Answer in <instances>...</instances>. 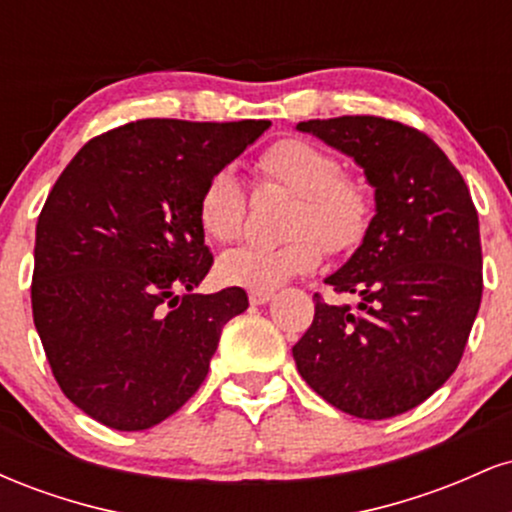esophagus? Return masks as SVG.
<instances>
[{
	"mask_svg": "<svg viewBox=\"0 0 512 512\" xmlns=\"http://www.w3.org/2000/svg\"><path fill=\"white\" fill-rule=\"evenodd\" d=\"M250 303L252 305H264L274 298V291H250Z\"/></svg>",
	"mask_w": 512,
	"mask_h": 512,
	"instance_id": "1",
	"label": "esophagus"
}]
</instances>
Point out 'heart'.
I'll return each instance as SVG.
<instances>
[{"instance_id":"heart-1","label":"heart","mask_w":512,"mask_h":512,"mask_svg":"<svg viewBox=\"0 0 512 512\" xmlns=\"http://www.w3.org/2000/svg\"><path fill=\"white\" fill-rule=\"evenodd\" d=\"M267 182L296 195L281 245H243L219 260L226 284L250 291H276L296 276L320 267L325 250L332 257L349 255L366 243L375 219V197L366 180L342 173L332 151L308 139H279L257 158ZM248 195L231 170H216L197 199V221L204 236L233 243L243 236Z\"/></svg>"}]
</instances>
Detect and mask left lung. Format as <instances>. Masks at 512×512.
I'll list each match as a JSON object with an SVG mask.
<instances>
[{
  "instance_id": "obj_1",
  "label": "left lung",
  "mask_w": 512,
  "mask_h": 512,
  "mask_svg": "<svg viewBox=\"0 0 512 512\" xmlns=\"http://www.w3.org/2000/svg\"><path fill=\"white\" fill-rule=\"evenodd\" d=\"M301 132L349 154L375 187L366 243L327 276L358 308L315 293V317L293 346L298 373L358 419L414 409L455 373L479 313V216L460 170L419 129L375 115L308 120Z\"/></svg>"
}]
</instances>
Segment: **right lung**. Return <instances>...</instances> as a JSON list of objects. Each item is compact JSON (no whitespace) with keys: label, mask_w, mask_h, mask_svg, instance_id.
Here are the masks:
<instances>
[{"label":"right lung","mask_w":512,"mask_h":512,"mask_svg":"<svg viewBox=\"0 0 512 512\" xmlns=\"http://www.w3.org/2000/svg\"><path fill=\"white\" fill-rule=\"evenodd\" d=\"M267 127L137 120L93 137L57 178L35 226L33 322L57 385L91 419L144 431L204 383L248 293H195L214 264L197 199Z\"/></svg>","instance_id":"1"}]
</instances>
